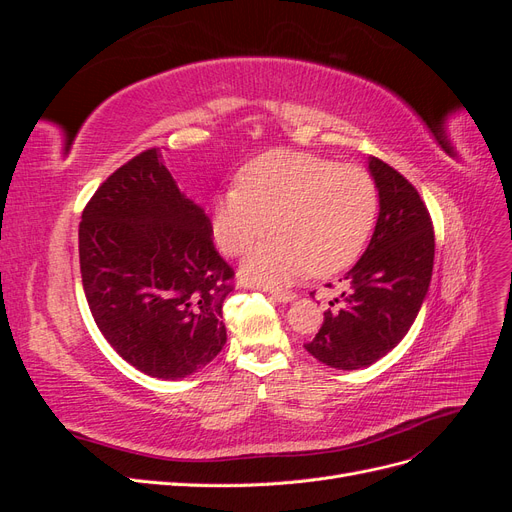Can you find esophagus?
<instances>
[{
	"label": "esophagus",
	"mask_w": 512,
	"mask_h": 512,
	"mask_svg": "<svg viewBox=\"0 0 512 512\" xmlns=\"http://www.w3.org/2000/svg\"><path fill=\"white\" fill-rule=\"evenodd\" d=\"M271 297H273L277 303H290V301H294V292H288V290H271Z\"/></svg>",
	"instance_id": "obj_1"
}]
</instances>
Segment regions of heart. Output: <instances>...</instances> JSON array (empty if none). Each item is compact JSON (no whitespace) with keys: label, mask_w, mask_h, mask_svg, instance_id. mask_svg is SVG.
<instances>
[{"label":"heart","mask_w":512,"mask_h":512,"mask_svg":"<svg viewBox=\"0 0 512 512\" xmlns=\"http://www.w3.org/2000/svg\"><path fill=\"white\" fill-rule=\"evenodd\" d=\"M239 190L215 198L211 226L222 252L243 256L247 282L280 286L312 271L333 275L361 254L376 220L378 192L365 168L275 149L241 168Z\"/></svg>","instance_id":"obj_1"}]
</instances>
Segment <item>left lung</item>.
Instances as JSON below:
<instances>
[{
	"label": "left lung",
	"mask_w": 512,
	"mask_h": 512,
	"mask_svg": "<svg viewBox=\"0 0 512 512\" xmlns=\"http://www.w3.org/2000/svg\"><path fill=\"white\" fill-rule=\"evenodd\" d=\"M369 175L380 200L374 235L344 277L342 307L327 309L305 344L320 363L348 371L376 363L406 337L427 297L436 252L429 211L414 185L378 158H369Z\"/></svg>",
	"instance_id": "obj_1"
}]
</instances>
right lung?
Segmentation results:
<instances>
[{"instance_id": "add662e5", "label": "right lung", "mask_w": 512, "mask_h": 512, "mask_svg": "<svg viewBox=\"0 0 512 512\" xmlns=\"http://www.w3.org/2000/svg\"><path fill=\"white\" fill-rule=\"evenodd\" d=\"M211 235L160 149L117 168L83 211L79 258L91 316L121 359L151 378H188L226 344L222 305L235 271Z\"/></svg>"}]
</instances>
